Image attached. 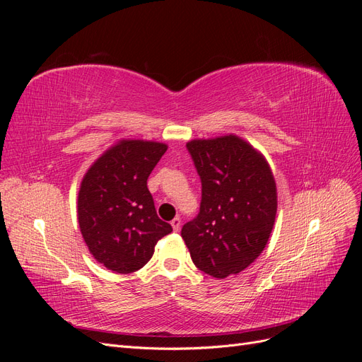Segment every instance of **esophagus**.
Masks as SVG:
<instances>
[{"label": "esophagus", "instance_id": "esophagus-1", "mask_svg": "<svg viewBox=\"0 0 362 362\" xmlns=\"http://www.w3.org/2000/svg\"><path fill=\"white\" fill-rule=\"evenodd\" d=\"M170 223H172L173 231H177V233H178V231H180V228H181V218H180V217H175Z\"/></svg>", "mask_w": 362, "mask_h": 362}]
</instances>
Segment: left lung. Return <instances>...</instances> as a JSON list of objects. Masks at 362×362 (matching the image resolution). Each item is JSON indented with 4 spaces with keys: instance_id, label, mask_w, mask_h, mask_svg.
Wrapping results in <instances>:
<instances>
[{
    "instance_id": "obj_1",
    "label": "left lung",
    "mask_w": 362,
    "mask_h": 362,
    "mask_svg": "<svg viewBox=\"0 0 362 362\" xmlns=\"http://www.w3.org/2000/svg\"><path fill=\"white\" fill-rule=\"evenodd\" d=\"M201 178L199 213L181 229L194 266L218 279L235 275L266 247L276 217V184L267 161L245 140H192Z\"/></svg>"
}]
</instances>
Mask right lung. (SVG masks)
Segmentation results:
<instances>
[{"mask_svg":"<svg viewBox=\"0 0 362 362\" xmlns=\"http://www.w3.org/2000/svg\"><path fill=\"white\" fill-rule=\"evenodd\" d=\"M157 141L122 140L87 170L78 193V223L96 261L133 273L154 254L172 226L157 216L148 177L166 152Z\"/></svg>","mask_w":362,"mask_h":362,"instance_id":"1","label":"right lung"}]
</instances>
